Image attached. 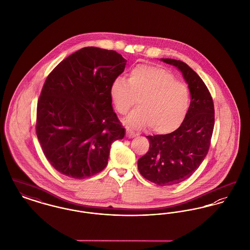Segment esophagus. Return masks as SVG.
I'll list each match as a JSON object with an SVG mask.
<instances>
[{"label": "esophagus", "mask_w": 250, "mask_h": 250, "mask_svg": "<svg viewBox=\"0 0 250 250\" xmlns=\"http://www.w3.org/2000/svg\"><path fill=\"white\" fill-rule=\"evenodd\" d=\"M126 133H127V136H128L129 138H133V137H135V136L137 135V133H135L134 131H132L131 130H129V129H127Z\"/></svg>", "instance_id": "1"}]
</instances>
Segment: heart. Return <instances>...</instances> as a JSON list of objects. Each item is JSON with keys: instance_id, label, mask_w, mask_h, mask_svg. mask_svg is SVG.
<instances>
[{"instance_id": "b5f03b06", "label": "heart", "mask_w": 250, "mask_h": 250, "mask_svg": "<svg viewBox=\"0 0 250 250\" xmlns=\"http://www.w3.org/2000/svg\"><path fill=\"white\" fill-rule=\"evenodd\" d=\"M109 94L115 109L121 115L127 114L137 101L139 107L124 120L126 125L134 129L149 126L159 133L178 129L189 108L187 87L160 66H134L129 80L123 77L113 80Z\"/></svg>"}]
</instances>
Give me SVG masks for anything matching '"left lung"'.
I'll use <instances>...</instances> for the list:
<instances>
[{
	"mask_svg": "<svg viewBox=\"0 0 250 250\" xmlns=\"http://www.w3.org/2000/svg\"><path fill=\"white\" fill-rule=\"evenodd\" d=\"M183 74L191 103L181 126L167 134L148 135L149 149L137 162L140 174L159 186H170L187 180L206 157L214 126V108L204 82L183 61L162 58Z\"/></svg>",
	"mask_w": 250,
	"mask_h": 250,
	"instance_id": "obj_1",
	"label": "left lung"
}]
</instances>
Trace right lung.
Instances as JSON below:
<instances>
[{
  "label": "right lung",
  "mask_w": 250,
  "mask_h": 250,
  "mask_svg": "<svg viewBox=\"0 0 250 250\" xmlns=\"http://www.w3.org/2000/svg\"><path fill=\"white\" fill-rule=\"evenodd\" d=\"M126 62L116 51L86 47L47 77L38 103L37 135L61 174L81 180L104 170L111 145L124 137L109 88Z\"/></svg>",
  "instance_id": "obj_1"
}]
</instances>
